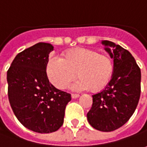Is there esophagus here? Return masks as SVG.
<instances>
[{
  "label": "esophagus",
  "instance_id": "1",
  "mask_svg": "<svg viewBox=\"0 0 147 147\" xmlns=\"http://www.w3.org/2000/svg\"><path fill=\"white\" fill-rule=\"evenodd\" d=\"M79 97H80V94H71V98H77Z\"/></svg>",
  "mask_w": 147,
  "mask_h": 147
}]
</instances>
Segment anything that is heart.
I'll return each mask as SVG.
<instances>
[{"mask_svg":"<svg viewBox=\"0 0 147 147\" xmlns=\"http://www.w3.org/2000/svg\"><path fill=\"white\" fill-rule=\"evenodd\" d=\"M46 74L53 85L60 89L68 87L76 76L73 84L76 90L89 89L98 92L104 89L113 72V62L107 54L84 48L65 51L62 58H49L46 63Z\"/></svg>","mask_w":147,"mask_h":147,"instance_id":"heart-1","label":"heart"}]
</instances>
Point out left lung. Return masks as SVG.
<instances>
[{"label":"left lung","instance_id":"obj_1","mask_svg":"<svg viewBox=\"0 0 147 147\" xmlns=\"http://www.w3.org/2000/svg\"><path fill=\"white\" fill-rule=\"evenodd\" d=\"M102 44L113 58V73L106 88L93 95L87 119L95 129L111 132L123 126L137 108L141 94V70L127 49L109 40H102Z\"/></svg>","mask_w":147,"mask_h":147}]
</instances>
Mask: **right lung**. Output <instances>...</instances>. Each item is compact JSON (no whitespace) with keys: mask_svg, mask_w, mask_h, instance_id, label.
<instances>
[{"mask_svg":"<svg viewBox=\"0 0 147 147\" xmlns=\"http://www.w3.org/2000/svg\"><path fill=\"white\" fill-rule=\"evenodd\" d=\"M53 50L51 44H36L18 53L7 71L13 113L24 127L39 134L53 133L63 125L66 106L71 99L49 80L45 67Z\"/></svg>","mask_w":147,"mask_h":147,"instance_id":"right-lung-1","label":"right lung"}]
</instances>
